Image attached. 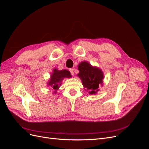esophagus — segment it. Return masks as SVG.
I'll list each match as a JSON object with an SVG mask.
<instances>
[{"label": "esophagus", "instance_id": "34e87169", "mask_svg": "<svg viewBox=\"0 0 149 149\" xmlns=\"http://www.w3.org/2000/svg\"><path fill=\"white\" fill-rule=\"evenodd\" d=\"M69 71H70V74H71V75H73L74 74V69H72V68L70 69Z\"/></svg>", "mask_w": 149, "mask_h": 149}]
</instances>
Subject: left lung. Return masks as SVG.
Segmentation results:
<instances>
[{"instance_id":"8db88e82","label":"left lung","mask_w":149,"mask_h":149,"mask_svg":"<svg viewBox=\"0 0 149 149\" xmlns=\"http://www.w3.org/2000/svg\"><path fill=\"white\" fill-rule=\"evenodd\" d=\"M79 77L81 79L84 88L90 94H94L99 91V85H102V80L104 78L100 69L93 67L89 63L84 61L79 66Z\"/></svg>"}]
</instances>
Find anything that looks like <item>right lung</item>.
Masks as SVG:
<instances>
[{
    "instance_id": "1",
    "label": "right lung",
    "mask_w": 149,
    "mask_h": 149,
    "mask_svg": "<svg viewBox=\"0 0 149 149\" xmlns=\"http://www.w3.org/2000/svg\"><path fill=\"white\" fill-rule=\"evenodd\" d=\"M71 77L69 71L67 70H58L55 69L54 70V72L51 75V79L48 83V85L51 86L54 88L55 91H56L61 86L62 83L61 81L64 78H69ZM55 93H56L55 92Z\"/></svg>"
}]
</instances>
